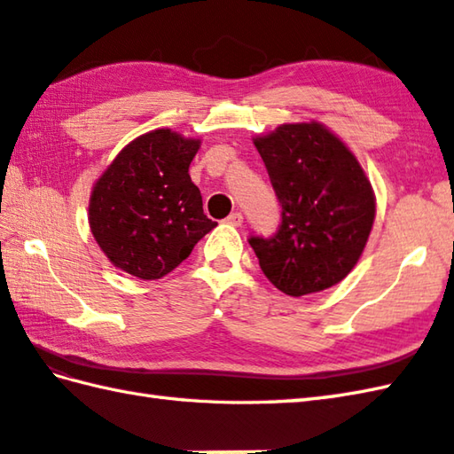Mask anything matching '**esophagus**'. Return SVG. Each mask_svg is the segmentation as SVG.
<instances>
[{
	"mask_svg": "<svg viewBox=\"0 0 454 454\" xmlns=\"http://www.w3.org/2000/svg\"><path fill=\"white\" fill-rule=\"evenodd\" d=\"M226 222H228L230 226H242V224H244L242 212H232V215H230V216L226 218Z\"/></svg>",
	"mask_w": 454,
	"mask_h": 454,
	"instance_id": "esophagus-1",
	"label": "esophagus"
}]
</instances>
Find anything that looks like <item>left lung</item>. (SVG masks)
<instances>
[{
  "label": "left lung",
  "mask_w": 454,
  "mask_h": 454,
  "mask_svg": "<svg viewBox=\"0 0 454 454\" xmlns=\"http://www.w3.org/2000/svg\"><path fill=\"white\" fill-rule=\"evenodd\" d=\"M281 205V226L249 246L263 275L288 296L330 288L347 277L374 222V195L359 161L322 124H283L255 138Z\"/></svg>",
  "instance_id": "1"
}]
</instances>
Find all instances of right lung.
<instances>
[{"mask_svg":"<svg viewBox=\"0 0 454 454\" xmlns=\"http://www.w3.org/2000/svg\"><path fill=\"white\" fill-rule=\"evenodd\" d=\"M199 140L160 129L132 140L90 202V226L103 254L132 277L161 278L191 255L216 222L189 177Z\"/></svg>","mask_w":454,"mask_h":454,"instance_id":"right-lung-1","label":"right lung"}]
</instances>
